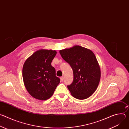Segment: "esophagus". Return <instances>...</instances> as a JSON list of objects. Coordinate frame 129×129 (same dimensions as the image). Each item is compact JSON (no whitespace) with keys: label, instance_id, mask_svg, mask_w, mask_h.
Masks as SVG:
<instances>
[{"label":"esophagus","instance_id":"34e87169","mask_svg":"<svg viewBox=\"0 0 129 129\" xmlns=\"http://www.w3.org/2000/svg\"><path fill=\"white\" fill-rule=\"evenodd\" d=\"M60 80H61V81H63V80H64V77H61V78H60Z\"/></svg>","mask_w":129,"mask_h":129}]
</instances>
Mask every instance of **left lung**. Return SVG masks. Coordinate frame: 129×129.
Returning <instances> with one entry per match:
<instances>
[{
  "label": "left lung",
  "mask_w": 129,
  "mask_h": 129,
  "mask_svg": "<svg viewBox=\"0 0 129 129\" xmlns=\"http://www.w3.org/2000/svg\"><path fill=\"white\" fill-rule=\"evenodd\" d=\"M62 58L73 70V81L67 86L71 95L79 100L90 97L96 90L101 79V69L94 53L76 45L60 50Z\"/></svg>",
  "instance_id": "1"
}]
</instances>
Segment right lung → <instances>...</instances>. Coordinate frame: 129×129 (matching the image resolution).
<instances>
[{"mask_svg": "<svg viewBox=\"0 0 129 129\" xmlns=\"http://www.w3.org/2000/svg\"><path fill=\"white\" fill-rule=\"evenodd\" d=\"M56 50L40 49L35 52L24 63L22 77L28 92L34 98L44 101L49 99L59 85L51 62Z\"/></svg>", "mask_w": 129, "mask_h": 129, "instance_id": "right-lung-1", "label": "right lung"}]
</instances>
